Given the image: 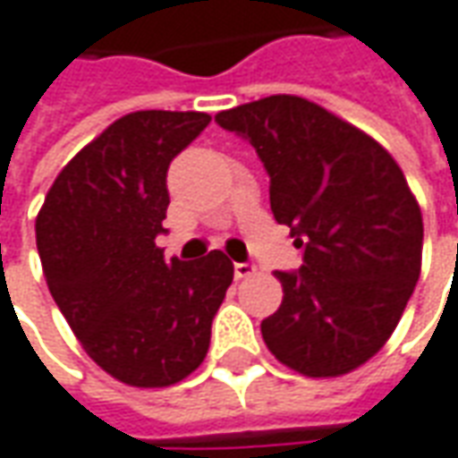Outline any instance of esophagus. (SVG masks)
Here are the masks:
<instances>
[{"instance_id":"34e87169","label":"esophagus","mask_w":458,"mask_h":458,"mask_svg":"<svg viewBox=\"0 0 458 458\" xmlns=\"http://www.w3.org/2000/svg\"><path fill=\"white\" fill-rule=\"evenodd\" d=\"M233 274H235V278H248L256 274V266L253 263H235L233 266Z\"/></svg>"}]
</instances>
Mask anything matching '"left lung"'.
<instances>
[{"instance_id":"obj_1","label":"left lung","mask_w":458,"mask_h":458,"mask_svg":"<svg viewBox=\"0 0 458 458\" xmlns=\"http://www.w3.org/2000/svg\"><path fill=\"white\" fill-rule=\"evenodd\" d=\"M271 180V210L301 248L276 271L281 307L260 322L268 350L309 377L368 362L393 335L420 274L423 217L401 166L372 136L299 96L220 111Z\"/></svg>"}]
</instances>
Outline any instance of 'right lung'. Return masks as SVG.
I'll return each instance as SVG.
<instances>
[{
  "mask_svg": "<svg viewBox=\"0 0 458 458\" xmlns=\"http://www.w3.org/2000/svg\"><path fill=\"white\" fill-rule=\"evenodd\" d=\"M210 123L198 111L114 121L53 182L35 220L47 289L88 357L134 387L180 383L208 355L233 263L165 260L166 169Z\"/></svg>",
  "mask_w": 458,
  "mask_h": 458,
  "instance_id": "right-lung-1",
  "label": "right lung"
}]
</instances>
